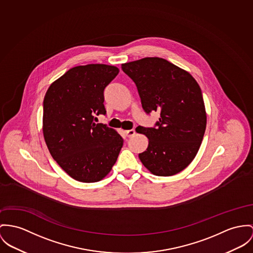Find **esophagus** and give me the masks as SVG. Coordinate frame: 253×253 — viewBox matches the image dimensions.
<instances>
[{
  "mask_svg": "<svg viewBox=\"0 0 253 253\" xmlns=\"http://www.w3.org/2000/svg\"><path fill=\"white\" fill-rule=\"evenodd\" d=\"M125 134L128 137H131V136H134L136 134V131L134 129H131V130H128V131H125Z\"/></svg>",
  "mask_w": 253,
  "mask_h": 253,
  "instance_id": "obj_1",
  "label": "esophagus"
}]
</instances>
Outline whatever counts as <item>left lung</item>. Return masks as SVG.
<instances>
[{
	"label": "left lung",
	"mask_w": 253,
	"mask_h": 253,
	"mask_svg": "<svg viewBox=\"0 0 253 253\" xmlns=\"http://www.w3.org/2000/svg\"><path fill=\"white\" fill-rule=\"evenodd\" d=\"M136 84L146 115L159 112L153 127L138 126L148 137L147 149L138 154L153 174L171 176L195 159L206 129L201 89L194 77L167 59L144 58L121 65Z\"/></svg>",
	"instance_id": "1"
}]
</instances>
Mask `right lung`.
I'll list each match as a JSON object with an SVG mask.
<instances>
[{
    "label": "right lung",
    "mask_w": 253,
    "mask_h": 253,
    "mask_svg": "<svg viewBox=\"0 0 253 253\" xmlns=\"http://www.w3.org/2000/svg\"><path fill=\"white\" fill-rule=\"evenodd\" d=\"M116 66L80 65L48 88L43 101V134L58 166L73 179L92 183L103 179L117 162L123 138L107 124L104 90L117 76Z\"/></svg>",
    "instance_id": "1"
}]
</instances>
